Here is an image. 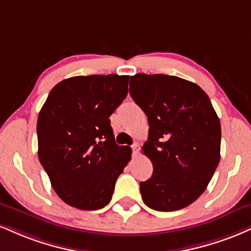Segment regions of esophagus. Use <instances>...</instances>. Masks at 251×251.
<instances>
[{
    "mask_svg": "<svg viewBox=\"0 0 251 251\" xmlns=\"http://www.w3.org/2000/svg\"><path fill=\"white\" fill-rule=\"evenodd\" d=\"M132 151H133V154H137L138 151H139V145L138 144L132 145Z\"/></svg>",
    "mask_w": 251,
    "mask_h": 251,
    "instance_id": "obj_1",
    "label": "esophagus"
}]
</instances>
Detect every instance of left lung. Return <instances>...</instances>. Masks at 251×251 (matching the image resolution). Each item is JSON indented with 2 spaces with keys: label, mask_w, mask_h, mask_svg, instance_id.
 <instances>
[{
  "label": "left lung",
  "mask_w": 251,
  "mask_h": 251,
  "mask_svg": "<svg viewBox=\"0 0 251 251\" xmlns=\"http://www.w3.org/2000/svg\"><path fill=\"white\" fill-rule=\"evenodd\" d=\"M129 95L150 125L143 151L153 174L140 182L145 204L158 212L182 209L206 191L220 162L219 117L200 86L175 76L134 75Z\"/></svg>",
  "instance_id": "1"
}]
</instances>
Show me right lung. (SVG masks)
<instances>
[{
	"label": "right lung",
	"mask_w": 251,
	"mask_h": 251,
	"mask_svg": "<svg viewBox=\"0 0 251 251\" xmlns=\"http://www.w3.org/2000/svg\"><path fill=\"white\" fill-rule=\"evenodd\" d=\"M128 78H68L51 90L39 111V162L69 206L81 210L106 206L131 160V147L116 144L108 119L127 96Z\"/></svg>",
	"instance_id": "1"
}]
</instances>
